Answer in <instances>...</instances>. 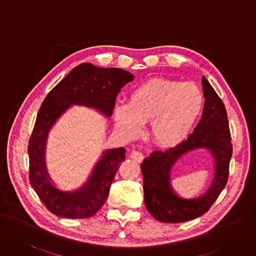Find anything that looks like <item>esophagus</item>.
I'll return each instance as SVG.
<instances>
[{
  "mask_svg": "<svg viewBox=\"0 0 256 256\" xmlns=\"http://www.w3.org/2000/svg\"><path fill=\"white\" fill-rule=\"evenodd\" d=\"M130 159L135 160L136 162H142V160H144V155H142V153L137 152V150H133V152L130 153Z\"/></svg>",
  "mask_w": 256,
  "mask_h": 256,
  "instance_id": "1",
  "label": "esophagus"
}]
</instances>
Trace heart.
<instances>
[{
    "label": "heart",
    "instance_id": "heart-1",
    "mask_svg": "<svg viewBox=\"0 0 256 256\" xmlns=\"http://www.w3.org/2000/svg\"><path fill=\"white\" fill-rule=\"evenodd\" d=\"M204 96L193 82L150 79L132 90L130 102H118L114 117L128 139L141 135L150 121V136L160 148H174L188 137L200 117Z\"/></svg>",
    "mask_w": 256,
    "mask_h": 256
}]
</instances>
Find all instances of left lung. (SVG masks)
<instances>
[{
	"label": "left lung",
	"instance_id": "8db88e82",
	"mask_svg": "<svg viewBox=\"0 0 256 256\" xmlns=\"http://www.w3.org/2000/svg\"><path fill=\"white\" fill-rule=\"evenodd\" d=\"M204 106L200 123L186 140L166 150H154L141 164L144 204L154 218L162 222H184L204 214L228 182L232 144L226 108L211 84L202 76ZM210 150L214 162L210 188L200 196L184 198L174 191L170 172L184 154L195 149Z\"/></svg>",
	"mask_w": 256,
	"mask_h": 256
}]
</instances>
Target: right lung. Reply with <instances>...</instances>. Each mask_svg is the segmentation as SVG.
Returning <instances> with one entry per match:
<instances>
[{
  "instance_id": "obj_1",
  "label": "right lung",
  "mask_w": 256,
  "mask_h": 256,
  "mask_svg": "<svg viewBox=\"0 0 256 256\" xmlns=\"http://www.w3.org/2000/svg\"><path fill=\"white\" fill-rule=\"evenodd\" d=\"M133 79V74L122 68H102L82 63L72 70L44 99L28 144L30 182L42 202L54 215L88 218L96 214L106 200L120 164L126 160V148L104 150L86 182L77 190L63 191L54 184L46 168V144L52 128L72 106L90 108L110 117L118 92Z\"/></svg>"
}]
</instances>
